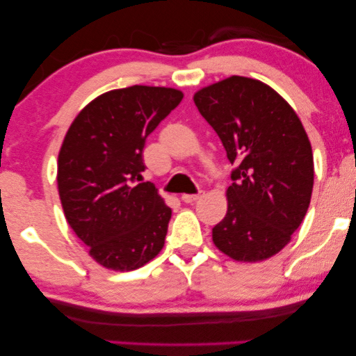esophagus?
<instances>
[{"instance_id": "34e87169", "label": "esophagus", "mask_w": 356, "mask_h": 356, "mask_svg": "<svg viewBox=\"0 0 356 356\" xmlns=\"http://www.w3.org/2000/svg\"><path fill=\"white\" fill-rule=\"evenodd\" d=\"M202 196H204V191H199V193H196V194H183L181 201L186 202V204H189V202H196L197 199H201Z\"/></svg>"}]
</instances>
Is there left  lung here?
Here are the masks:
<instances>
[{
	"instance_id": "8db88e82",
	"label": "left lung",
	"mask_w": 356,
	"mask_h": 356,
	"mask_svg": "<svg viewBox=\"0 0 356 356\" xmlns=\"http://www.w3.org/2000/svg\"><path fill=\"white\" fill-rule=\"evenodd\" d=\"M194 104L235 165L213 245L240 262L269 259L289 245L308 212L314 183L308 134L289 102L251 77L204 87Z\"/></svg>"
}]
</instances>
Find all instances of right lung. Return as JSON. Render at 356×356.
<instances>
[{
    "label": "right lung",
    "instance_id": "right-lung-1",
    "mask_svg": "<svg viewBox=\"0 0 356 356\" xmlns=\"http://www.w3.org/2000/svg\"><path fill=\"white\" fill-rule=\"evenodd\" d=\"M183 92L131 86L105 92L79 111L58 155V193L70 227L111 270H134L162 251L172 209L143 179L147 136Z\"/></svg>",
    "mask_w": 356,
    "mask_h": 356
}]
</instances>
